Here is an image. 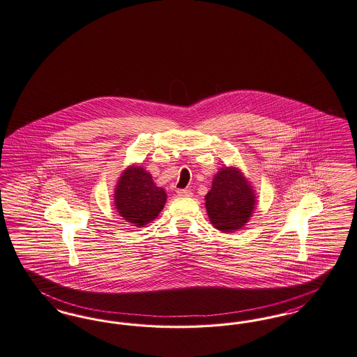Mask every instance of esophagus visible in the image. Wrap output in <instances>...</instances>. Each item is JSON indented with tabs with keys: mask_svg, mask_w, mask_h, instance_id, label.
Here are the masks:
<instances>
[{
	"mask_svg": "<svg viewBox=\"0 0 357 357\" xmlns=\"http://www.w3.org/2000/svg\"><path fill=\"white\" fill-rule=\"evenodd\" d=\"M176 194H178L179 197H183V198H187V197H191V195H192V192H191L190 190H187V188H179V190L176 191Z\"/></svg>",
	"mask_w": 357,
	"mask_h": 357,
	"instance_id": "1",
	"label": "esophagus"
}]
</instances>
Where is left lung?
<instances>
[{
    "instance_id": "obj_1",
    "label": "left lung",
    "mask_w": 357,
    "mask_h": 357,
    "mask_svg": "<svg viewBox=\"0 0 357 357\" xmlns=\"http://www.w3.org/2000/svg\"><path fill=\"white\" fill-rule=\"evenodd\" d=\"M255 197L236 169L225 167L216 174L206 195L207 214L215 229L229 232L243 227L252 214Z\"/></svg>"
}]
</instances>
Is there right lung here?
I'll use <instances>...</instances> for the list:
<instances>
[{
  "mask_svg": "<svg viewBox=\"0 0 357 357\" xmlns=\"http://www.w3.org/2000/svg\"><path fill=\"white\" fill-rule=\"evenodd\" d=\"M166 192L157 187L142 167H128L115 188V206L128 223L142 227L157 218L166 203Z\"/></svg>",
  "mask_w": 357,
  "mask_h": 357,
  "instance_id": "1",
  "label": "right lung"
}]
</instances>
